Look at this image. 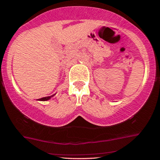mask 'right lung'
I'll use <instances>...</instances> for the list:
<instances>
[{
    "instance_id": "right-lung-1",
    "label": "right lung",
    "mask_w": 160,
    "mask_h": 160,
    "mask_svg": "<svg viewBox=\"0 0 160 160\" xmlns=\"http://www.w3.org/2000/svg\"><path fill=\"white\" fill-rule=\"evenodd\" d=\"M54 95L55 94L52 95V96H47V97L41 98V99H38V100H39V101H47V100H49V99H51V98L53 97V96H54Z\"/></svg>"
}]
</instances>
